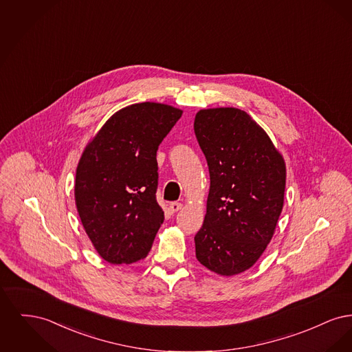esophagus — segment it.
<instances>
[{"label": "esophagus", "instance_id": "34e87169", "mask_svg": "<svg viewBox=\"0 0 352 352\" xmlns=\"http://www.w3.org/2000/svg\"><path fill=\"white\" fill-rule=\"evenodd\" d=\"M181 208H182V203H179V201H173V203L168 204V211H170L171 214L178 212Z\"/></svg>", "mask_w": 352, "mask_h": 352}]
</instances>
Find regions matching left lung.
Instances as JSON below:
<instances>
[{
  "mask_svg": "<svg viewBox=\"0 0 352 352\" xmlns=\"http://www.w3.org/2000/svg\"><path fill=\"white\" fill-rule=\"evenodd\" d=\"M194 132L210 171L198 261L220 276L254 265L284 207L286 166L267 132L237 108L201 109Z\"/></svg>",
  "mask_w": 352,
  "mask_h": 352,
  "instance_id": "left-lung-1",
  "label": "left lung"
}]
</instances>
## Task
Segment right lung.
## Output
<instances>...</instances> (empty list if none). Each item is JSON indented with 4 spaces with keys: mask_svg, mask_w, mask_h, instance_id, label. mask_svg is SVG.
Instances as JSON below:
<instances>
[{
    "mask_svg": "<svg viewBox=\"0 0 352 352\" xmlns=\"http://www.w3.org/2000/svg\"><path fill=\"white\" fill-rule=\"evenodd\" d=\"M182 113L161 102L132 104L84 149L75 203L92 245L111 264H132L151 251L165 219L155 198L157 151Z\"/></svg>",
    "mask_w": 352,
    "mask_h": 352,
    "instance_id": "add662e5",
    "label": "right lung"
}]
</instances>
